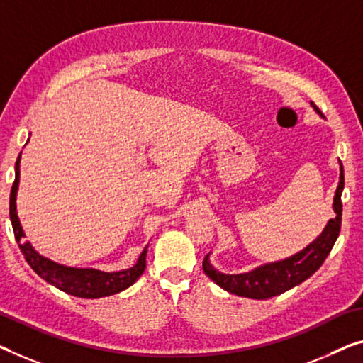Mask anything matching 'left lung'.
<instances>
[{
	"label": "left lung",
	"instance_id": "1",
	"mask_svg": "<svg viewBox=\"0 0 363 363\" xmlns=\"http://www.w3.org/2000/svg\"><path fill=\"white\" fill-rule=\"evenodd\" d=\"M311 106L320 112V109L311 102ZM344 189V167L340 164V179L336 191V197H334V212H336V218L329 220L326 228H324L323 235L313 241L306 250L295 254L290 259L285 261L267 264V266L254 269L252 272L247 274H236V275H226L215 270L208 262V256L203 257L202 267L203 272L218 284L221 289H225L230 294H235L238 296H246V298L254 300H266L270 296L280 295L284 291L290 290L291 286L301 284L310 275L316 272L321 267V264L326 261L328 254L331 252L334 242H336L340 223H342V200H340V194Z\"/></svg>",
	"mask_w": 363,
	"mask_h": 363
}]
</instances>
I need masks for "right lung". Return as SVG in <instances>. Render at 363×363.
<instances>
[{
  "label": "right lung",
  "mask_w": 363,
  "mask_h": 363,
  "mask_svg": "<svg viewBox=\"0 0 363 363\" xmlns=\"http://www.w3.org/2000/svg\"><path fill=\"white\" fill-rule=\"evenodd\" d=\"M19 160L21 155L18 161H16V179L13 182V187H11L9 216L19 250L24 254V259L32 267V270L45 280V282L57 286V289H60L65 294L79 296V298H101V296L116 295L118 291L128 289L143 274L145 267H147V261H145V257H147V247L140 254L138 261L133 267L121 270V272H101V270L96 269L65 267L60 266V264L52 262L48 259L39 256V254L32 250L29 241L24 240V231L21 228L18 213H16V191H18L19 184Z\"/></svg>",
  "instance_id": "1"
}]
</instances>
